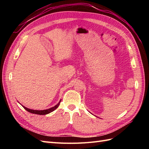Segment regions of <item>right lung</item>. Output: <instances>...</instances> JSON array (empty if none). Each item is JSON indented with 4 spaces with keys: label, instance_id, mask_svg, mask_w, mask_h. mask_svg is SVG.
<instances>
[{
    "label": "right lung",
    "instance_id": "add662e5",
    "mask_svg": "<svg viewBox=\"0 0 149 149\" xmlns=\"http://www.w3.org/2000/svg\"><path fill=\"white\" fill-rule=\"evenodd\" d=\"M61 101V100H60V101H59V102H58V103L57 104L55 105V106H53V107H51V108H49V109H45V110H33V109H29V108L26 107H25V106H22V105L21 104H21L22 106H23V107L24 108V109H25L26 111H27L28 112H30V113L36 114H39V115H46V114H47L50 113V112H53V111H55V110L56 109V108H57L58 106H59Z\"/></svg>",
    "mask_w": 149,
    "mask_h": 149
}]
</instances>
